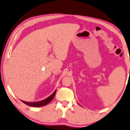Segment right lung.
I'll use <instances>...</instances> for the list:
<instances>
[{
	"label": "right lung",
	"mask_w": 130,
	"mask_h": 130,
	"mask_svg": "<svg viewBox=\"0 0 130 130\" xmlns=\"http://www.w3.org/2000/svg\"><path fill=\"white\" fill-rule=\"evenodd\" d=\"M55 92H56V90H55L54 92L53 93L47 97V98L44 99L42 101H38V102H26L24 101H21L24 103L25 104L27 105L28 106H32V107H40V106H45L49 104L53 98L54 97V95L55 94Z\"/></svg>",
	"instance_id": "obj_1"
}]
</instances>
